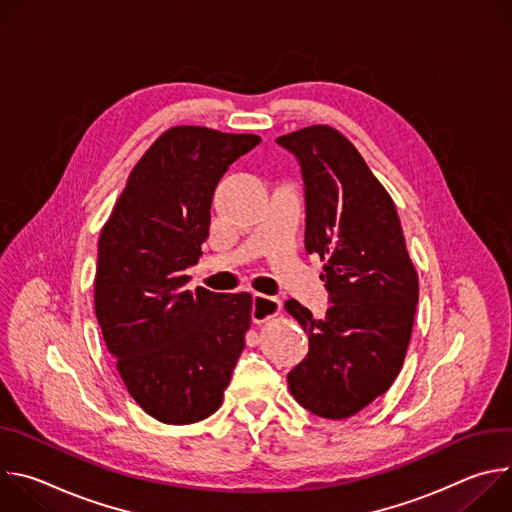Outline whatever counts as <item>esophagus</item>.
Returning <instances> with one entry per match:
<instances>
[{
  "instance_id": "34e87169",
  "label": "esophagus",
  "mask_w": 512,
  "mask_h": 512,
  "mask_svg": "<svg viewBox=\"0 0 512 512\" xmlns=\"http://www.w3.org/2000/svg\"><path fill=\"white\" fill-rule=\"evenodd\" d=\"M281 312V302L277 298L271 296H263V294H255L253 296V310H251V318L255 324L267 322L271 318H275Z\"/></svg>"
}]
</instances>
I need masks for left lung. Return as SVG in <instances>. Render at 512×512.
Returning <instances> with one entry per match:
<instances>
[{
	"label": "left lung",
	"mask_w": 512,
	"mask_h": 512,
	"mask_svg": "<svg viewBox=\"0 0 512 512\" xmlns=\"http://www.w3.org/2000/svg\"><path fill=\"white\" fill-rule=\"evenodd\" d=\"M306 184V251L324 265L332 306L316 320L298 300L285 310L308 334L310 352L287 375L294 399L344 419L389 391L411 340L419 279L399 214L354 145L330 125L277 137Z\"/></svg>",
	"instance_id": "8db88e82"
}]
</instances>
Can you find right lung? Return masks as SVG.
Here are the masks:
<instances>
[{
    "label": "right lung",
    "mask_w": 512,
    "mask_h": 512,
    "mask_svg": "<svg viewBox=\"0 0 512 512\" xmlns=\"http://www.w3.org/2000/svg\"><path fill=\"white\" fill-rule=\"evenodd\" d=\"M259 141L253 133L170 127L131 170L101 231L97 322L129 395L162 423L210 417L245 348L251 294L184 285L208 237L218 180Z\"/></svg>",
    "instance_id": "1"
}]
</instances>
